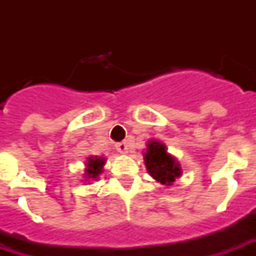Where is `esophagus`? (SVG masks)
<instances>
[{
    "instance_id": "34e87169",
    "label": "esophagus",
    "mask_w": 256,
    "mask_h": 256,
    "mask_svg": "<svg viewBox=\"0 0 256 256\" xmlns=\"http://www.w3.org/2000/svg\"><path fill=\"white\" fill-rule=\"evenodd\" d=\"M116 150H118V152H120V154H128V150H130V145H128V141H123V142H118Z\"/></svg>"
}]
</instances>
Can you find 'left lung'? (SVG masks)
<instances>
[{
  "label": "left lung",
  "instance_id": "left-lung-1",
  "mask_svg": "<svg viewBox=\"0 0 256 256\" xmlns=\"http://www.w3.org/2000/svg\"><path fill=\"white\" fill-rule=\"evenodd\" d=\"M144 162L150 177L167 186H170L182 174L180 163L167 152L166 145L156 140H150L146 145Z\"/></svg>",
  "mask_w": 256,
  "mask_h": 256
}]
</instances>
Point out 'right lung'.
<instances>
[{
	"label": "right lung",
	"instance_id": "right-lung-1",
	"mask_svg": "<svg viewBox=\"0 0 256 256\" xmlns=\"http://www.w3.org/2000/svg\"><path fill=\"white\" fill-rule=\"evenodd\" d=\"M106 164V158L101 156H89L86 162V168H84V178L88 180H96L102 172V166Z\"/></svg>",
	"mask_w": 256,
	"mask_h": 256
}]
</instances>
